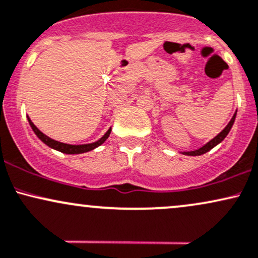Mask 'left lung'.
Masks as SVG:
<instances>
[{
    "instance_id": "left-lung-1",
    "label": "left lung",
    "mask_w": 258,
    "mask_h": 258,
    "mask_svg": "<svg viewBox=\"0 0 258 258\" xmlns=\"http://www.w3.org/2000/svg\"><path fill=\"white\" fill-rule=\"evenodd\" d=\"M235 117H236V112H235V113H234L233 118H231L229 123H228V125L225 126V128L223 129L222 132L219 133L218 135H217V137L213 138L212 140L208 141L206 145H204V146H201L198 150H194V151H184V152H181V153H183V155H186V156H201V155H204V153H206V152L210 151V150H212L213 147L217 146V145L221 144L222 141L225 139V137H227V135L229 134L231 126H233V124H234V120H235Z\"/></svg>"
}]
</instances>
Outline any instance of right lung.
I'll use <instances>...</instances> for the list:
<instances>
[{
  "instance_id": "1",
  "label": "right lung",
  "mask_w": 258,
  "mask_h": 258,
  "mask_svg": "<svg viewBox=\"0 0 258 258\" xmlns=\"http://www.w3.org/2000/svg\"><path fill=\"white\" fill-rule=\"evenodd\" d=\"M28 120H29V124H30L31 129H33V132L35 133L36 137L39 138L43 144L47 145V146L51 147V149L57 150V151H59L62 153H67V155H78V153L89 152V151H91V150L96 149V147L100 146V145H102L103 143H105L107 139H108L109 134H111V132H112V128H109L106 132V134L103 135V137L101 139H98L97 141H95V143L83 144V145H71V144L59 143V141L53 140V139L48 138L47 135H45L42 132H40V130L36 128L35 124H34L33 121L30 120V118H29V117H28Z\"/></svg>"
}]
</instances>
